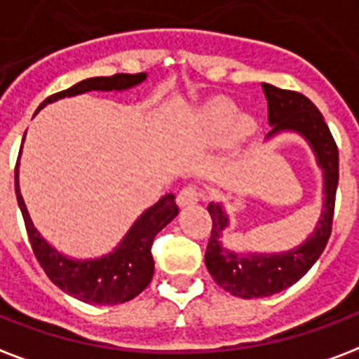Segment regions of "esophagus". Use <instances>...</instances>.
Segmentation results:
<instances>
[{"label":"esophagus","mask_w":359,"mask_h":359,"mask_svg":"<svg viewBox=\"0 0 359 359\" xmlns=\"http://www.w3.org/2000/svg\"><path fill=\"white\" fill-rule=\"evenodd\" d=\"M205 194L203 190H199L198 186H186L179 191L177 196V201H179L180 207H186V205H196L199 201H203Z\"/></svg>","instance_id":"obj_1"}]
</instances>
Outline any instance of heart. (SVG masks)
I'll list each match as a JSON object with an SVG mask.
<instances>
[{"mask_svg": "<svg viewBox=\"0 0 359 359\" xmlns=\"http://www.w3.org/2000/svg\"><path fill=\"white\" fill-rule=\"evenodd\" d=\"M237 114H239V109L229 100H212L201 107L196 118V130L199 135L209 141L222 139L229 133L231 143L239 144L252 135L256 130V122L248 114H240L237 117Z\"/></svg>", "mask_w": 359, "mask_h": 359, "instance_id": "obj_1", "label": "heart"}]
</instances>
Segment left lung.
Segmentation results:
<instances>
[{
    "label": "left lung",
    "instance_id": "1",
    "mask_svg": "<svg viewBox=\"0 0 359 359\" xmlns=\"http://www.w3.org/2000/svg\"><path fill=\"white\" fill-rule=\"evenodd\" d=\"M267 100V120L271 131L265 141L280 133H297L309 143L316 156L324 179V201L316 228L299 246L284 252L258 254L235 252L224 245V233L229 228V215L222 203L210 201L207 210L212 218L210 239L205 252V264L210 277L231 295L243 299L267 297L295 284L324 252L332 235L335 191L339 184V150L324 116L309 97L297 92L280 90L262 82Z\"/></svg>",
    "mask_w": 359,
    "mask_h": 359
}]
</instances>
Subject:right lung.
Masks as SVG:
<instances>
[{
	"instance_id": "obj_1",
	"label": "right lung",
	"mask_w": 359,
	"mask_h": 359,
	"mask_svg": "<svg viewBox=\"0 0 359 359\" xmlns=\"http://www.w3.org/2000/svg\"><path fill=\"white\" fill-rule=\"evenodd\" d=\"M144 81H147V73L92 76L86 81L76 82L75 86H71L64 92L46 97L37 109V113L48 103L64 100V97H73V95L86 94V92H124V90L133 88ZM22 143H24V139H22ZM20 154H18V160H20ZM18 165H20V161H16L15 169L16 201L20 207L35 258L52 283L60 290H64L65 294L73 295L76 299L90 303V305L126 303V301L137 297L149 286L152 275H154V259L150 252L152 241L158 231H161L175 216L179 215V207L175 203L173 194H165L158 203L144 210L111 252L100 256V258L75 259L58 252L34 226L20 194Z\"/></svg>"
}]
</instances>
